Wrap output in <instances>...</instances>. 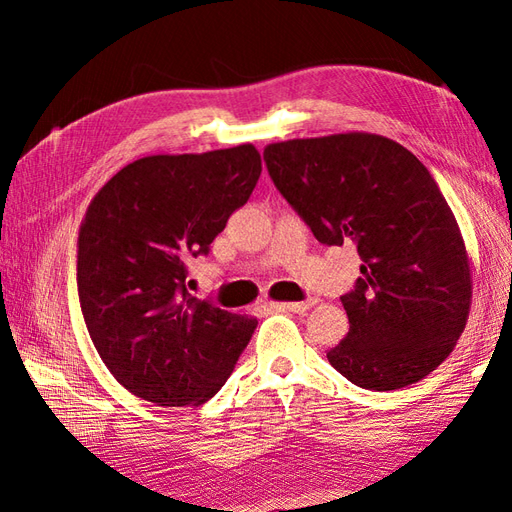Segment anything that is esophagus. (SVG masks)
<instances>
[{"label":"esophagus","instance_id":"obj_1","mask_svg":"<svg viewBox=\"0 0 512 512\" xmlns=\"http://www.w3.org/2000/svg\"><path fill=\"white\" fill-rule=\"evenodd\" d=\"M318 303V299H305V301H294V303H280V309H286V312H294V314H305L309 307H314Z\"/></svg>","mask_w":512,"mask_h":512}]
</instances>
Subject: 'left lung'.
<instances>
[{"label":"left lung","mask_w":512,"mask_h":512,"mask_svg":"<svg viewBox=\"0 0 512 512\" xmlns=\"http://www.w3.org/2000/svg\"><path fill=\"white\" fill-rule=\"evenodd\" d=\"M265 162L314 237L352 241L363 260L342 297L350 331L329 363L369 391L431 374L466 329L472 273L455 215L423 162L367 132L273 143Z\"/></svg>","instance_id":"1"}]
</instances>
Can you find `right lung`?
Here are the masks:
<instances>
[{
  "mask_svg": "<svg viewBox=\"0 0 512 512\" xmlns=\"http://www.w3.org/2000/svg\"><path fill=\"white\" fill-rule=\"evenodd\" d=\"M262 170L245 143L147 156L123 166L91 200L79 230L76 284L100 359L126 389L158 406L218 393L258 320L200 301L188 260L209 254Z\"/></svg>",
  "mask_w": 512,
  "mask_h": 512,
  "instance_id": "right-lung-1",
  "label": "right lung"
}]
</instances>
